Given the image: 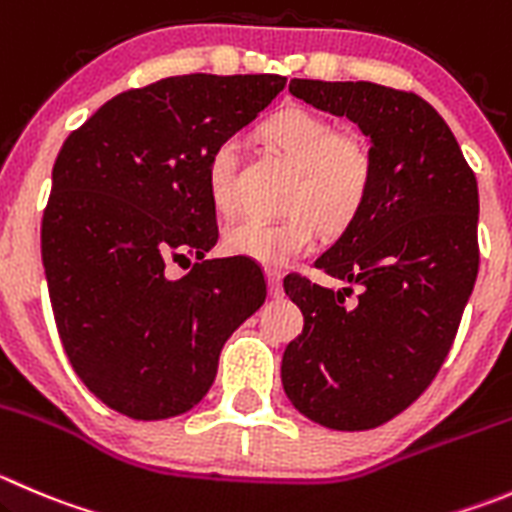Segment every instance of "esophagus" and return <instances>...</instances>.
Masks as SVG:
<instances>
[{"instance_id":"1","label":"esophagus","mask_w":512,"mask_h":512,"mask_svg":"<svg viewBox=\"0 0 512 512\" xmlns=\"http://www.w3.org/2000/svg\"><path fill=\"white\" fill-rule=\"evenodd\" d=\"M267 290H270V297L282 295V275L277 270H267Z\"/></svg>"}]
</instances>
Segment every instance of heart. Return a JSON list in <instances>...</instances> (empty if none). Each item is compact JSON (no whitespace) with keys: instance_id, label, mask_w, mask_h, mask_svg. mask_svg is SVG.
<instances>
[{"instance_id":"heart-1","label":"heart","mask_w":512,"mask_h":512,"mask_svg":"<svg viewBox=\"0 0 512 512\" xmlns=\"http://www.w3.org/2000/svg\"><path fill=\"white\" fill-rule=\"evenodd\" d=\"M260 135L297 167L282 220H237L222 245L230 255L265 267H285L312 250L317 232L342 235L355 225L375 185V157L360 135H337L325 114L287 107L265 119ZM237 142L222 140L207 160V192L220 212L237 205Z\"/></svg>"}]
</instances>
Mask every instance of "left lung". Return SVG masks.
<instances>
[{"mask_svg": "<svg viewBox=\"0 0 512 512\" xmlns=\"http://www.w3.org/2000/svg\"><path fill=\"white\" fill-rule=\"evenodd\" d=\"M290 92L370 137L375 185L355 225L315 262L350 287L285 280L305 327L282 355V388L325 428L370 430L413 405L448 357L478 277V182L418 94L320 79H292ZM352 284L361 295L345 306Z\"/></svg>", "mask_w": 512, "mask_h": 512, "instance_id": "8db88e82", "label": "left lung"}]
</instances>
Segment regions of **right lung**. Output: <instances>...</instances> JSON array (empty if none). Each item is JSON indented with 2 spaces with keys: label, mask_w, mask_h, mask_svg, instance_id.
Here are the masks:
<instances>
[{
  "label": "right lung",
  "mask_w": 512,
  "mask_h": 512,
  "mask_svg": "<svg viewBox=\"0 0 512 512\" xmlns=\"http://www.w3.org/2000/svg\"><path fill=\"white\" fill-rule=\"evenodd\" d=\"M277 74H182L104 102L64 140L42 220L59 340L79 380L135 420L207 395L227 337L265 302V280L217 242L207 160L285 89ZM198 257L180 281L170 256Z\"/></svg>",
  "instance_id": "add662e5"
}]
</instances>
